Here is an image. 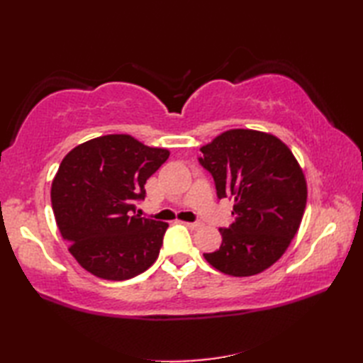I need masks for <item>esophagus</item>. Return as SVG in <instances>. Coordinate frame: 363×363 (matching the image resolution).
I'll list each match as a JSON object with an SVG mask.
<instances>
[{
	"label": "esophagus",
	"mask_w": 363,
	"mask_h": 363,
	"mask_svg": "<svg viewBox=\"0 0 363 363\" xmlns=\"http://www.w3.org/2000/svg\"><path fill=\"white\" fill-rule=\"evenodd\" d=\"M184 225H186L190 229H198L199 226H201V223H199V221H191V223H184Z\"/></svg>",
	"instance_id": "34e87169"
}]
</instances>
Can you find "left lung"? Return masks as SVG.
I'll use <instances>...</instances> for the list:
<instances>
[{"label": "left lung", "mask_w": 363, "mask_h": 363, "mask_svg": "<svg viewBox=\"0 0 363 363\" xmlns=\"http://www.w3.org/2000/svg\"><path fill=\"white\" fill-rule=\"evenodd\" d=\"M201 152L199 165L212 174L218 199H234L235 217L220 229V250L204 259L229 276L262 273L298 233L307 201L303 169L279 138L251 129L223 133Z\"/></svg>", "instance_id": "left-lung-1"}]
</instances>
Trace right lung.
I'll list each match as a JSON object with an SVG mask.
<instances>
[{"mask_svg":"<svg viewBox=\"0 0 363 363\" xmlns=\"http://www.w3.org/2000/svg\"><path fill=\"white\" fill-rule=\"evenodd\" d=\"M169 152L130 135L89 140L67 154L51 187L57 228L82 268L125 281L156 262L167 223L135 215L148 177Z\"/></svg>","mask_w":363,"mask_h":363,"instance_id":"add662e5","label":"right lung"}]
</instances>
